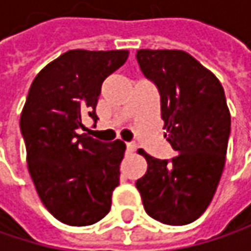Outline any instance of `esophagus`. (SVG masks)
I'll return each instance as SVG.
<instances>
[{"instance_id": "1", "label": "esophagus", "mask_w": 251, "mask_h": 251, "mask_svg": "<svg viewBox=\"0 0 251 251\" xmlns=\"http://www.w3.org/2000/svg\"><path fill=\"white\" fill-rule=\"evenodd\" d=\"M135 150H136V145H135L133 142H126V152H127V154L135 152Z\"/></svg>"}]
</instances>
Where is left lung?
<instances>
[{
  "label": "left lung",
  "mask_w": 251,
  "mask_h": 251,
  "mask_svg": "<svg viewBox=\"0 0 251 251\" xmlns=\"http://www.w3.org/2000/svg\"><path fill=\"white\" fill-rule=\"evenodd\" d=\"M136 59L158 88L164 136L178 152L158 160L139 150L148 169L136 189L151 218L186 226L206 211L224 170L231 130L224 88L184 50L141 49Z\"/></svg>",
  "instance_id": "8db88e82"
}]
</instances>
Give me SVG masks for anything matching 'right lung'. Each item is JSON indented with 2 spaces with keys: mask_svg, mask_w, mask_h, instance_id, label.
Returning a JSON list of instances; mask_svg holds the SVG:
<instances>
[{
  "mask_svg": "<svg viewBox=\"0 0 251 251\" xmlns=\"http://www.w3.org/2000/svg\"><path fill=\"white\" fill-rule=\"evenodd\" d=\"M127 50L74 49L33 79L20 118L27 167L46 209L73 226L96 224L112 206L126 145L78 133L96 106L103 81L127 59Z\"/></svg>",
  "mask_w": 251,
  "mask_h": 251,
  "instance_id": "obj_1",
  "label": "right lung"
}]
</instances>
